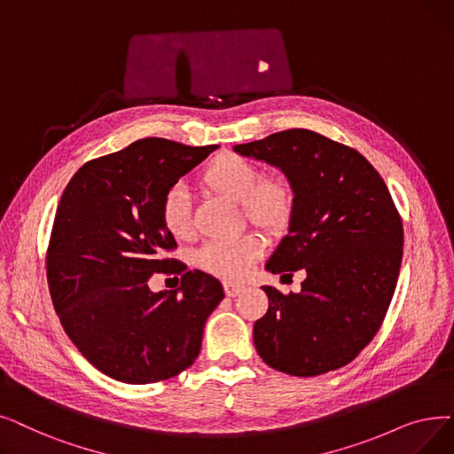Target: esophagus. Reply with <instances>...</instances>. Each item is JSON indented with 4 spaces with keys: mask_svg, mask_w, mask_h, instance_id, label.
I'll use <instances>...</instances> for the list:
<instances>
[{
    "mask_svg": "<svg viewBox=\"0 0 454 454\" xmlns=\"http://www.w3.org/2000/svg\"><path fill=\"white\" fill-rule=\"evenodd\" d=\"M224 291H226L228 297H238L239 293H243V291H245V286H241V284H233V282H224Z\"/></svg>",
    "mask_w": 454,
    "mask_h": 454,
    "instance_id": "1",
    "label": "esophagus"
}]
</instances>
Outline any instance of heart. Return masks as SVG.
<instances>
[{
	"instance_id": "obj_1",
	"label": "heart",
	"mask_w": 454,
	"mask_h": 454,
	"mask_svg": "<svg viewBox=\"0 0 454 454\" xmlns=\"http://www.w3.org/2000/svg\"><path fill=\"white\" fill-rule=\"evenodd\" d=\"M202 184L213 192L243 206L247 221L269 233L284 231L293 216L294 194L287 182L280 178L262 180V172L247 157L223 152L215 155L200 174ZM160 216L165 230L178 239L191 235V200L182 185L170 187L160 202ZM263 252L258 235H241L235 239H216L204 243L196 250V263L200 269L239 280L250 272Z\"/></svg>"
}]
</instances>
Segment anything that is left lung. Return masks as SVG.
I'll list each match as a JSON object with an SVG mask.
<instances>
[{
  "label": "left lung",
  "instance_id": "left-lung-1",
  "mask_svg": "<svg viewBox=\"0 0 454 454\" xmlns=\"http://www.w3.org/2000/svg\"><path fill=\"white\" fill-rule=\"evenodd\" d=\"M280 168L294 209L265 269L304 270L301 293L263 286L269 309L254 325L263 362L317 377L358 356L379 332L403 260V223L380 174L354 148L309 129L233 146Z\"/></svg>",
  "mask_w": 454,
  "mask_h": 454
}]
</instances>
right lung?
I'll list each match as a JSON object with an SVG mask.
<instances>
[{
  "label": "right lung",
  "instance_id": "right-lung-1",
  "mask_svg": "<svg viewBox=\"0 0 454 454\" xmlns=\"http://www.w3.org/2000/svg\"><path fill=\"white\" fill-rule=\"evenodd\" d=\"M216 148L135 141L85 163L59 200L46 263L53 308L77 350L118 382H160L192 365L224 299L211 274L163 258L176 241L160 216L163 194ZM153 271H178L183 286L153 294Z\"/></svg>",
  "mask_w": 454,
  "mask_h": 454
}]
</instances>
